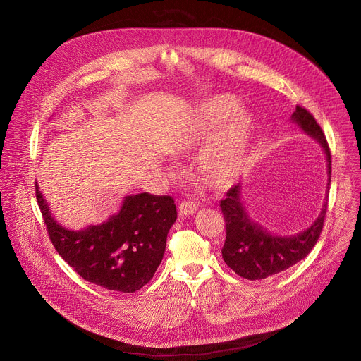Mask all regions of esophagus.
Instances as JSON below:
<instances>
[{"mask_svg":"<svg viewBox=\"0 0 361 361\" xmlns=\"http://www.w3.org/2000/svg\"><path fill=\"white\" fill-rule=\"evenodd\" d=\"M197 207L199 206L193 200H184L178 206V215L181 218L183 216H190V215H193L197 211Z\"/></svg>","mask_w":361,"mask_h":361,"instance_id":"obj_1","label":"esophagus"}]
</instances>
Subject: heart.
<instances>
[{
  "label": "heart",
  "instance_id": "b5f03b06",
  "mask_svg": "<svg viewBox=\"0 0 361 361\" xmlns=\"http://www.w3.org/2000/svg\"><path fill=\"white\" fill-rule=\"evenodd\" d=\"M237 108L238 101L230 94L206 102L187 126L180 143L185 150L195 149L223 123L199 158V177L214 190H225L237 181L252 147L253 118Z\"/></svg>",
  "mask_w": 361,
  "mask_h": 361
}]
</instances>
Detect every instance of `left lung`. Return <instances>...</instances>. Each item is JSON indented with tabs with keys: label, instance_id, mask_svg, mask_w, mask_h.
<instances>
[{
	"label": "left lung",
	"instance_id": "1",
	"mask_svg": "<svg viewBox=\"0 0 361 361\" xmlns=\"http://www.w3.org/2000/svg\"><path fill=\"white\" fill-rule=\"evenodd\" d=\"M293 120L324 147L331 183V149L324 131L312 114L300 105L295 106ZM240 184L233 185L226 192V197L219 203L226 230L222 247L225 263L237 275L256 281L287 271L297 262L305 259L314 247L324 228L328 202H325L320 215L310 228L297 235L278 237L249 218L240 196Z\"/></svg>",
	"mask_w": 361,
	"mask_h": 361
}]
</instances>
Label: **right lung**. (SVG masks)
Here are the masks:
<instances>
[{
	"label": "right lung",
	"mask_w": 361,
	"mask_h": 361,
	"mask_svg": "<svg viewBox=\"0 0 361 361\" xmlns=\"http://www.w3.org/2000/svg\"><path fill=\"white\" fill-rule=\"evenodd\" d=\"M35 188L51 243L83 279L105 290L135 293L154 278L177 219L173 197L127 196L120 212L106 222L71 231L51 216L37 184Z\"/></svg>",
	"instance_id": "add662e5"
}]
</instances>
